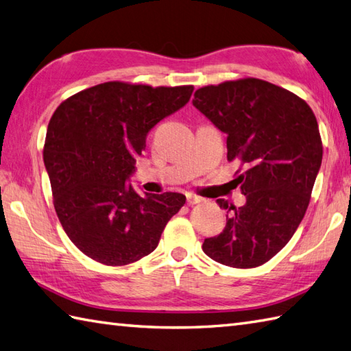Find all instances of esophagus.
I'll use <instances>...</instances> for the list:
<instances>
[{
  "instance_id": "1",
  "label": "esophagus",
  "mask_w": 351,
  "mask_h": 351,
  "mask_svg": "<svg viewBox=\"0 0 351 351\" xmlns=\"http://www.w3.org/2000/svg\"><path fill=\"white\" fill-rule=\"evenodd\" d=\"M199 202H202V197L195 196V195H187V205H196Z\"/></svg>"
}]
</instances>
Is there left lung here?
Returning a JSON list of instances; mask_svg holds the SVG:
<instances>
[{"mask_svg": "<svg viewBox=\"0 0 351 351\" xmlns=\"http://www.w3.org/2000/svg\"><path fill=\"white\" fill-rule=\"evenodd\" d=\"M193 106L228 134V161L240 162L237 181L245 196L238 208L217 200L228 211L226 226L202 249L228 267L263 265L285 247L308 210L323 160L314 111L258 78L200 87Z\"/></svg>", "mask_w": 351, "mask_h": 351, "instance_id": "8db88e82", "label": "left lung"}]
</instances>
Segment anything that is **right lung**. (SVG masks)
I'll return each instance as SVG.
<instances>
[{
    "label": "right lung",
    "mask_w": 351,
    "mask_h": 351,
    "mask_svg": "<svg viewBox=\"0 0 351 351\" xmlns=\"http://www.w3.org/2000/svg\"><path fill=\"white\" fill-rule=\"evenodd\" d=\"M193 86L152 87L108 81L63 101L43 146L54 208L77 247L106 265L154 252L181 193L141 196L126 184L154 126L190 101Z\"/></svg>",
    "instance_id": "add662e5"
}]
</instances>
